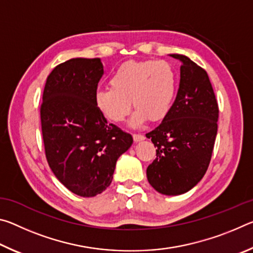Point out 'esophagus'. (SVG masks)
<instances>
[{
    "mask_svg": "<svg viewBox=\"0 0 253 253\" xmlns=\"http://www.w3.org/2000/svg\"><path fill=\"white\" fill-rule=\"evenodd\" d=\"M132 138H134V142H140V140L145 139V136L142 134H132Z\"/></svg>",
    "mask_w": 253,
    "mask_h": 253,
    "instance_id": "esophagus-1",
    "label": "esophagus"
}]
</instances>
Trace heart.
I'll return each mask as SVG.
<instances>
[{
    "label": "heart",
    "mask_w": 253,
    "mask_h": 253,
    "mask_svg": "<svg viewBox=\"0 0 253 253\" xmlns=\"http://www.w3.org/2000/svg\"><path fill=\"white\" fill-rule=\"evenodd\" d=\"M109 85L97 91V108L108 121L122 123L132 104L136 110L131 125L138 126L147 119L161 122L168 116L176 96L177 75L164 60H130L115 70Z\"/></svg>",
    "instance_id": "heart-1"
}]
</instances>
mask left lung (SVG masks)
<instances>
[{
  "label": "left lung",
  "instance_id": "obj_1",
  "mask_svg": "<svg viewBox=\"0 0 253 253\" xmlns=\"http://www.w3.org/2000/svg\"><path fill=\"white\" fill-rule=\"evenodd\" d=\"M181 80L172 108L155 129L146 134L156 158L146 169L147 179L165 195L186 193L209 168L217 132L219 106L203 68L183 54Z\"/></svg>",
  "mask_w": 253,
  "mask_h": 253
}]
</instances>
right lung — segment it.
<instances>
[{
	"label": "right lung",
	"mask_w": 253,
	"mask_h": 253,
	"mask_svg": "<svg viewBox=\"0 0 253 253\" xmlns=\"http://www.w3.org/2000/svg\"><path fill=\"white\" fill-rule=\"evenodd\" d=\"M104 74L99 58H75L46 78L40 107L46 161L68 190L84 198L110 185L116 162L132 137L108 124L95 102Z\"/></svg>",
	"instance_id": "add662e5"
}]
</instances>
